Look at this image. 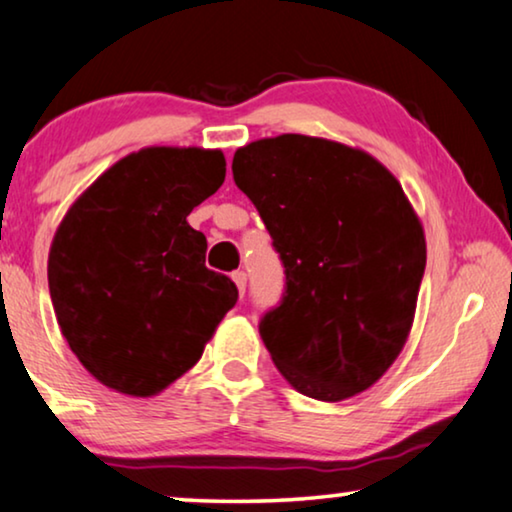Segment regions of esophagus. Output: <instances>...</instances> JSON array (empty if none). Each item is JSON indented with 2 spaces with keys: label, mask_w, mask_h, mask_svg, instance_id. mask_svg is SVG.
<instances>
[{
  "label": "esophagus",
  "mask_w": 512,
  "mask_h": 512,
  "mask_svg": "<svg viewBox=\"0 0 512 512\" xmlns=\"http://www.w3.org/2000/svg\"><path fill=\"white\" fill-rule=\"evenodd\" d=\"M231 281L236 283L238 292H241V295H243V292H245V283H248V276H245V271H241V269L234 271V274H231Z\"/></svg>",
  "instance_id": "34e87169"
}]
</instances>
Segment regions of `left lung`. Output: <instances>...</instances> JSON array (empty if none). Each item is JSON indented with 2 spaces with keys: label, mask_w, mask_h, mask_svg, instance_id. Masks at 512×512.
Instances as JSON below:
<instances>
[{
  "label": "left lung",
  "mask_w": 512,
  "mask_h": 512,
  "mask_svg": "<svg viewBox=\"0 0 512 512\" xmlns=\"http://www.w3.org/2000/svg\"><path fill=\"white\" fill-rule=\"evenodd\" d=\"M234 182L285 267L262 342L292 388L323 403L363 393L410 337L426 236L400 182L372 154L285 133L238 147Z\"/></svg>",
  "instance_id": "left-lung-1"
}]
</instances>
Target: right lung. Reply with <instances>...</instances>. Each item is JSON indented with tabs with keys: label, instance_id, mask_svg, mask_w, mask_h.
I'll list each match as a JSON object with an SVG mask.
<instances>
[{
	"label": "right lung",
	"instance_id": "obj_1",
	"mask_svg": "<svg viewBox=\"0 0 512 512\" xmlns=\"http://www.w3.org/2000/svg\"><path fill=\"white\" fill-rule=\"evenodd\" d=\"M220 149L145 147L107 168L58 224L49 290L79 363L112 391L149 398L199 363L236 304L206 267L187 215L222 187Z\"/></svg>",
	"mask_w": 512,
	"mask_h": 512
}]
</instances>
